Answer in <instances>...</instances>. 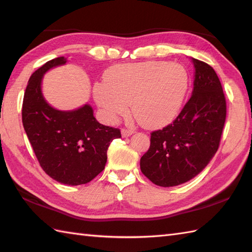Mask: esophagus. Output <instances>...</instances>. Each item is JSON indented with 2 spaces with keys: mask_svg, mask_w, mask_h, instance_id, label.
<instances>
[{
  "mask_svg": "<svg viewBox=\"0 0 252 252\" xmlns=\"http://www.w3.org/2000/svg\"><path fill=\"white\" fill-rule=\"evenodd\" d=\"M133 133H134V131H132V130H129V129H122L121 130V134H122V136L123 137H127V136H130V135H132Z\"/></svg>",
  "mask_w": 252,
  "mask_h": 252,
  "instance_id": "1",
  "label": "esophagus"
}]
</instances>
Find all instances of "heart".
I'll list each match as a JSON object with an SVG mask.
<instances>
[{
    "label": "heart",
    "mask_w": 252,
    "mask_h": 252,
    "mask_svg": "<svg viewBox=\"0 0 252 252\" xmlns=\"http://www.w3.org/2000/svg\"><path fill=\"white\" fill-rule=\"evenodd\" d=\"M96 83V103L111 120L126 115L132 104L136 120L147 127L169 125L183 107L189 76L180 63L144 62L112 66Z\"/></svg>",
    "instance_id": "1"
}]
</instances>
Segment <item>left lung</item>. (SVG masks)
Masks as SVG:
<instances>
[{
	"mask_svg": "<svg viewBox=\"0 0 252 252\" xmlns=\"http://www.w3.org/2000/svg\"><path fill=\"white\" fill-rule=\"evenodd\" d=\"M194 90L175 120L151 133V146L141 158L143 174L154 184H183L201 172L220 146L226 100L211 66L192 58Z\"/></svg>",
	"mask_w": 252,
	"mask_h": 252,
	"instance_id": "obj_1",
	"label": "left lung"
}]
</instances>
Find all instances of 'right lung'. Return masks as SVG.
Segmentation results:
<instances>
[{
	"instance_id": "1",
	"label": "right lung",
	"mask_w": 252,
	"mask_h": 252,
	"mask_svg": "<svg viewBox=\"0 0 252 252\" xmlns=\"http://www.w3.org/2000/svg\"><path fill=\"white\" fill-rule=\"evenodd\" d=\"M65 57L45 63L29 79L23 101V125L41 168L67 185L89 183L104 170L107 149L119 129L100 125L90 105L71 111L53 108L41 91L43 74L66 63Z\"/></svg>"
}]
</instances>
